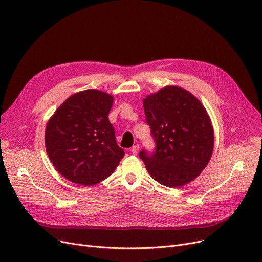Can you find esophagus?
I'll use <instances>...</instances> for the list:
<instances>
[{"instance_id": "1", "label": "esophagus", "mask_w": 262, "mask_h": 262, "mask_svg": "<svg viewBox=\"0 0 262 262\" xmlns=\"http://www.w3.org/2000/svg\"><path fill=\"white\" fill-rule=\"evenodd\" d=\"M130 150H132V152H133V155H137L138 151H139V145H138V144L134 145V146L130 148Z\"/></svg>"}]
</instances>
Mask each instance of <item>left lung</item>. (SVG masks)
Here are the masks:
<instances>
[{
  "label": "left lung",
  "mask_w": 262,
  "mask_h": 262,
  "mask_svg": "<svg viewBox=\"0 0 262 262\" xmlns=\"http://www.w3.org/2000/svg\"><path fill=\"white\" fill-rule=\"evenodd\" d=\"M156 151L140 158L149 175L162 185L180 187L195 180L214 149L212 120L203 104L188 91L167 85L143 99Z\"/></svg>",
  "instance_id": "1"
}]
</instances>
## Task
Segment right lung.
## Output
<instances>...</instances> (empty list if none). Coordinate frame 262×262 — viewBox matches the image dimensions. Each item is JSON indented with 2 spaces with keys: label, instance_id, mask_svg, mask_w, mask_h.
I'll return each instance as SVG.
<instances>
[{
  "label": "right lung",
  "instance_id": "add662e5",
  "mask_svg": "<svg viewBox=\"0 0 262 262\" xmlns=\"http://www.w3.org/2000/svg\"><path fill=\"white\" fill-rule=\"evenodd\" d=\"M114 96L86 90L68 97L46 124L45 148L67 180L95 185L110 177L124 157L108 120Z\"/></svg>",
  "mask_w": 262,
  "mask_h": 262
}]
</instances>
